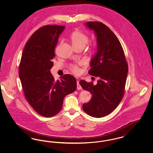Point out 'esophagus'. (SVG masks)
I'll return each instance as SVG.
<instances>
[{
  "label": "esophagus",
  "mask_w": 153,
  "mask_h": 153,
  "mask_svg": "<svg viewBox=\"0 0 153 153\" xmlns=\"http://www.w3.org/2000/svg\"><path fill=\"white\" fill-rule=\"evenodd\" d=\"M77 89L78 90H81V89H82L81 86L80 85V84H79V81H77Z\"/></svg>",
  "instance_id": "1"
}]
</instances>
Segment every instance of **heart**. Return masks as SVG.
I'll use <instances>...</instances> for the list:
<instances>
[{"label":"heart","mask_w":153,"mask_h":153,"mask_svg":"<svg viewBox=\"0 0 153 153\" xmlns=\"http://www.w3.org/2000/svg\"><path fill=\"white\" fill-rule=\"evenodd\" d=\"M70 39L73 46H85L88 41V37L86 34L79 30L74 31L70 36ZM73 73L78 74L79 69L76 66H73L72 69Z\"/></svg>","instance_id":"heart-1"}]
</instances>
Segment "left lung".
<instances>
[{
    "mask_svg": "<svg viewBox=\"0 0 153 153\" xmlns=\"http://www.w3.org/2000/svg\"><path fill=\"white\" fill-rule=\"evenodd\" d=\"M85 26L94 31L97 51L90 61L88 73L99 77L97 84L80 81L92 98L82 105L84 111L95 117H105L115 109L122 100L128 73V64L122 46L115 34L102 22H88Z\"/></svg>",
    "mask_w": 153,
    "mask_h": 153,
    "instance_id": "8db88e82",
    "label": "left lung"
}]
</instances>
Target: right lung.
<instances>
[{"label":"right lung","mask_w":153,"mask_h":153,"mask_svg":"<svg viewBox=\"0 0 153 153\" xmlns=\"http://www.w3.org/2000/svg\"><path fill=\"white\" fill-rule=\"evenodd\" d=\"M65 26L46 25L30 38L22 52L19 76L25 97L37 113L46 117L61 110L64 98L77 88L74 77L65 74L55 80L51 69L54 50Z\"/></svg>","instance_id":"add662e5"}]
</instances>
